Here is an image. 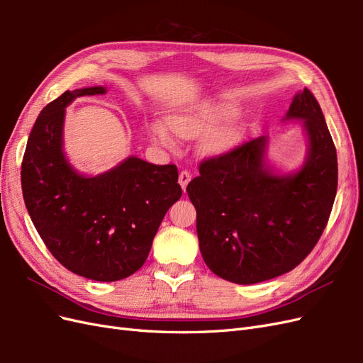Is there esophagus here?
<instances>
[{"mask_svg": "<svg viewBox=\"0 0 363 363\" xmlns=\"http://www.w3.org/2000/svg\"><path fill=\"white\" fill-rule=\"evenodd\" d=\"M191 172L189 171H186V169H183V171H180V174H179V183H180V186L183 188V191H186V186H188V183L191 182Z\"/></svg>", "mask_w": 363, "mask_h": 363, "instance_id": "esophagus-1", "label": "esophagus"}]
</instances>
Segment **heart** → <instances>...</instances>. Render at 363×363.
I'll return each instance as SVG.
<instances>
[{"mask_svg": "<svg viewBox=\"0 0 363 363\" xmlns=\"http://www.w3.org/2000/svg\"><path fill=\"white\" fill-rule=\"evenodd\" d=\"M236 115V108L227 103H207L195 108L194 112L179 115L171 119V127L175 133L182 138H192L206 135L208 131L218 128L225 121ZM151 136L162 144H172V136L169 128L163 123L151 125ZM230 144V136L221 135L212 140L213 150H224Z\"/></svg>", "mask_w": 363, "mask_h": 363, "instance_id": "1", "label": "heart"}]
</instances>
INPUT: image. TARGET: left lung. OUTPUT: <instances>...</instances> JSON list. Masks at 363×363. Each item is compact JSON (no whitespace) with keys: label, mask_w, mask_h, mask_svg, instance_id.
Wrapping results in <instances>:
<instances>
[{"label":"left lung","mask_w":363,"mask_h":363,"mask_svg":"<svg viewBox=\"0 0 363 363\" xmlns=\"http://www.w3.org/2000/svg\"><path fill=\"white\" fill-rule=\"evenodd\" d=\"M303 119L309 156L292 175L263 168L265 138L200 163L188 192L206 265L238 284L271 280L309 256L328 223L337 189V157L320 104L307 89L286 113Z\"/></svg>","instance_id":"left-lung-1"}]
</instances>
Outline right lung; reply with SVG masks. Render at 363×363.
Returning <instances> with one entry per match:
<instances>
[{
  "instance_id": "add662e5",
  "label": "right lung",
  "mask_w": 363,
  "mask_h": 363,
  "mask_svg": "<svg viewBox=\"0 0 363 363\" xmlns=\"http://www.w3.org/2000/svg\"><path fill=\"white\" fill-rule=\"evenodd\" d=\"M101 86L63 92L42 108L28 136L21 184L28 215L62 265L96 281L125 279L144 265L168 208L182 196L175 164L138 157L96 177L77 174L65 159V107L104 94Z\"/></svg>"
}]
</instances>
